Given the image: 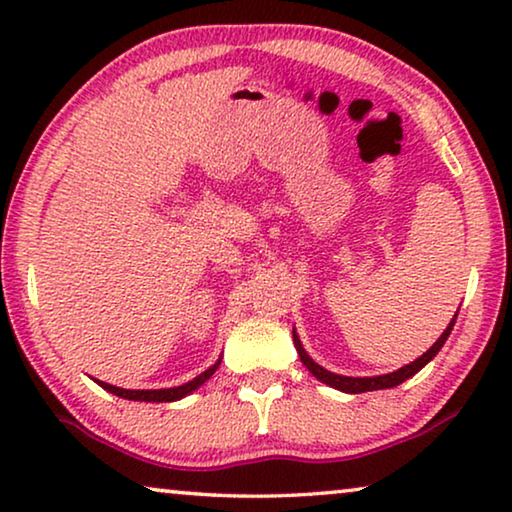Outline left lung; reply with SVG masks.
I'll return each mask as SVG.
<instances>
[{
    "mask_svg": "<svg viewBox=\"0 0 512 512\" xmlns=\"http://www.w3.org/2000/svg\"><path fill=\"white\" fill-rule=\"evenodd\" d=\"M454 321H457V314H454V319L450 321V326L445 328L443 335H440V338H438L436 342H433V347L429 349V352L422 354V356H419V359H415L412 363H408V366L398 368L396 373L380 375V377H345V375L328 373V370H324V368L319 366V363H314V361L310 359V356H307V352L303 349V345H300V340H298L296 331H293V345H296V349H298L300 361L305 363V368L310 370V373H312L314 377H317V380L326 382V384H331V387L340 389V391H347V394H363V391H375V389H391V387H398V384L408 380V377H412L415 373H419V370H422V368L426 366V363H429V361L433 359V356H436V354L440 352V347L445 345V340H447V335H450V331H452Z\"/></svg>",
    "mask_w": 512,
    "mask_h": 512,
    "instance_id": "left-lung-1",
    "label": "left lung"
}]
</instances>
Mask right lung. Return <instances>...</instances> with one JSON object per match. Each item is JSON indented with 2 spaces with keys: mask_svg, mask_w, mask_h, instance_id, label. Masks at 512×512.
<instances>
[{
  "mask_svg": "<svg viewBox=\"0 0 512 512\" xmlns=\"http://www.w3.org/2000/svg\"><path fill=\"white\" fill-rule=\"evenodd\" d=\"M219 368V363H214L212 368L205 370V373L195 377V380L181 384V387H172V389H142V391H132V389H121V387H114V384H107V382H97L100 387H104L111 394L121 396V398H128V401H149V403H170V401H179V398H184L186 394H191L200 387V384H205L209 377L214 375V370Z\"/></svg>",
  "mask_w": 512,
  "mask_h": 512,
  "instance_id": "1",
  "label": "right lung"
}]
</instances>
